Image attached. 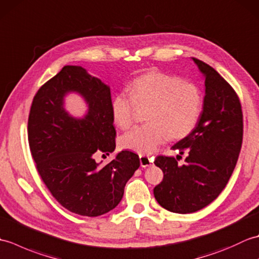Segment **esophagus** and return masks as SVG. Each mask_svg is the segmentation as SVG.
<instances>
[{
	"label": "esophagus",
	"instance_id": "obj_1",
	"mask_svg": "<svg viewBox=\"0 0 259 259\" xmlns=\"http://www.w3.org/2000/svg\"><path fill=\"white\" fill-rule=\"evenodd\" d=\"M139 158H140V164H141V167H144V168L151 166V163H152V161H153L151 157L146 156V155H140Z\"/></svg>",
	"mask_w": 259,
	"mask_h": 259
}]
</instances>
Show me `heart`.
<instances>
[{"label":"heart","instance_id":"b5f03b06","mask_svg":"<svg viewBox=\"0 0 259 259\" xmlns=\"http://www.w3.org/2000/svg\"><path fill=\"white\" fill-rule=\"evenodd\" d=\"M126 92L113 98L111 112L118 126L126 129L133 124L136 106L149 107L148 123L137 125L120 139L124 149L150 153L168 138L180 140L190 135L202 110V93L190 82L161 72H150L135 79Z\"/></svg>","mask_w":259,"mask_h":259}]
</instances>
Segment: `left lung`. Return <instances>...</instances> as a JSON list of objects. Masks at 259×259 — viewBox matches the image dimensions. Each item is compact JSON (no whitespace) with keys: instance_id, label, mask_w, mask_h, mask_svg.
<instances>
[{"instance_id":"obj_1","label":"left lung","mask_w":259,"mask_h":259,"mask_svg":"<svg viewBox=\"0 0 259 259\" xmlns=\"http://www.w3.org/2000/svg\"><path fill=\"white\" fill-rule=\"evenodd\" d=\"M192 60L205 75L202 112L192 133L171 147L188 157L183 166L174 157L155 159L163 179L153 195L161 207L177 213L198 211L216 199L234 171L243 142L237 93L210 65Z\"/></svg>"}]
</instances>
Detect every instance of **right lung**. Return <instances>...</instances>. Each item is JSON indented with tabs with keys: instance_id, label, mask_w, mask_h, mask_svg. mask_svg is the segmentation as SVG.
I'll return each instance as SVG.
<instances>
[{
	"instance_id": "add662e5",
	"label": "right lung",
	"mask_w": 259,
	"mask_h": 259,
	"mask_svg": "<svg viewBox=\"0 0 259 259\" xmlns=\"http://www.w3.org/2000/svg\"><path fill=\"white\" fill-rule=\"evenodd\" d=\"M69 92L85 99L84 117L74 118L64 109ZM111 103L110 88L78 65L63 67L32 101L27 138L37 172L60 205L81 216H101L117 207L140 166L139 156L129 150L106 166L96 161V152L115 149Z\"/></svg>"
}]
</instances>
